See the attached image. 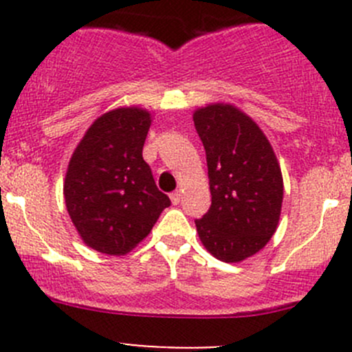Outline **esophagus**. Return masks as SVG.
I'll return each mask as SVG.
<instances>
[{
	"label": "esophagus",
	"mask_w": 352,
	"mask_h": 352,
	"mask_svg": "<svg viewBox=\"0 0 352 352\" xmlns=\"http://www.w3.org/2000/svg\"><path fill=\"white\" fill-rule=\"evenodd\" d=\"M180 199H182V194H180L179 190H175V192L170 194V201H172V204H179Z\"/></svg>",
	"instance_id": "34e87169"
}]
</instances>
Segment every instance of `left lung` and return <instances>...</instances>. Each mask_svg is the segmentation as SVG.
<instances>
[{
    "label": "left lung",
    "mask_w": 352,
    "mask_h": 352,
    "mask_svg": "<svg viewBox=\"0 0 352 352\" xmlns=\"http://www.w3.org/2000/svg\"><path fill=\"white\" fill-rule=\"evenodd\" d=\"M208 160L211 208L196 221L206 250L242 262L272 239L283 208V173L258 124L225 102L194 110Z\"/></svg>",
    "instance_id": "1"
}]
</instances>
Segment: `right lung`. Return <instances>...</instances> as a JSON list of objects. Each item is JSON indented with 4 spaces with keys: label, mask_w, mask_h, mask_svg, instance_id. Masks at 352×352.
<instances>
[{
    "label": "right lung",
    "mask_w": 352,
    "mask_h": 352,
    "mask_svg": "<svg viewBox=\"0 0 352 352\" xmlns=\"http://www.w3.org/2000/svg\"><path fill=\"white\" fill-rule=\"evenodd\" d=\"M150 110L131 105L102 113L74 148L67 163V214L87 247L124 255L150 235L170 206L156 187L143 146Z\"/></svg>",
    "instance_id": "right-lung-1"
}]
</instances>
